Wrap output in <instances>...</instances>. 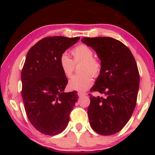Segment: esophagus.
I'll return each mask as SVG.
<instances>
[{"label":"esophagus","mask_w":155,"mask_h":155,"mask_svg":"<svg viewBox=\"0 0 155 155\" xmlns=\"http://www.w3.org/2000/svg\"><path fill=\"white\" fill-rule=\"evenodd\" d=\"M78 96H85L86 95V93L83 92V91H78Z\"/></svg>","instance_id":"esophagus-1"}]
</instances>
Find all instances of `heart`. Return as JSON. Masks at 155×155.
I'll list each match as a JSON object with an SVG mask.
<instances>
[{
  "mask_svg": "<svg viewBox=\"0 0 155 155\" xmlns=\"http://www.w3.org/2000/svg\"><path fill=\"white\" fill-rule=\"evenodd\" d=\"M72 54L73 60L66 53L61 54L59 59L60 67L64 74L70 77L74 72L75 64L82 63L80 68V72L82 74L73 76L68 82V87L72 90L86 91L93 84L91 75L98 77L101 74L103 65L99 60L94 58V51L85 44L76 46L72 49Z\"/></svg>",
  "mask_w": 155,
  "mask_h": 155,
  "instance_id": "heart-1",
  "label": "heart"
}]
</instances>
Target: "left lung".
<instances>
[{
	"instance_id": "8db88e82",
	"label": "left lung",
	"mask_w": 155,
	"mask_h": 155,
	"mask_svg": "<svg viewBox=\"0 0 155 155\" xmlns=\"http://www.w3.org/2000/svg\"><path fill=\"white\" fill-rule=\"evenodd\" d=\"M81 41L96 52L103 65L90 91L106 96L89 94L90 124L100 135H114L124 128L135 109L140 86L137 64L129 48L119 40L98 37L83 38Z\"/></svg>"
}]
</instances>
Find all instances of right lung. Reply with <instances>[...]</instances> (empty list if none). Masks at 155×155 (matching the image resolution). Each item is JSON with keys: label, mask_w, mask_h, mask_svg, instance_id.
Returning a JSON list of instances; mask_svg holds the SVG:
<instances>
[{"label": "right lung", "mask_w": 155, "mask_h": 155, "mask_svg": "<svg viewBox=\"0 0 155 155\" xmlns=\"http://www.w3.org/2000/svg\"><path fill=\"white\" fill-rule=\"evenodd\" d=\"M79 39L46 37L27 52L21 73L22 97L28 120L42 134L56 135L61 133L78 98L77 91H64L68 79L60 67L59 59Z\"/></svg>", "instance_id": "1"}]
</instances>
